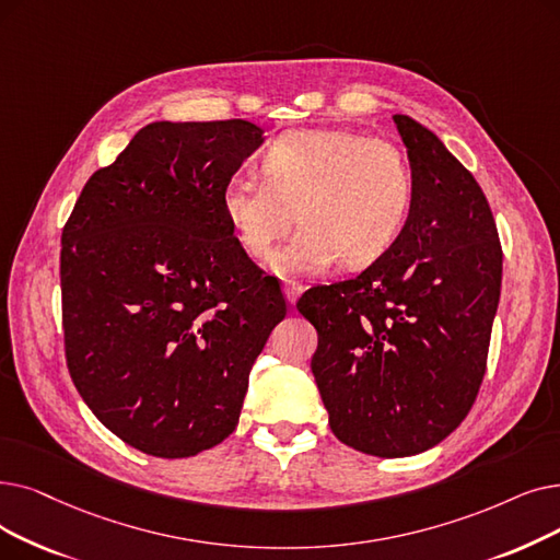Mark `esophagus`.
<instances>
[{
    "instance_id": "1",
    "label": "esophagus",
    "mask_w": 560,
    "mask_h": 560,
    "mask_svg": "<svg viewBox=\"0 0 560 560\" xmlns=\"http://www.w3.org/2000/svg\"><path fill=\"white\" fill-rule=\"evenodd\" d=\"M302 293H304V285L300 281H285L283 283V295H285V302L290 306H295V302L300 300Z\"/></svg>"
}]
</instances>
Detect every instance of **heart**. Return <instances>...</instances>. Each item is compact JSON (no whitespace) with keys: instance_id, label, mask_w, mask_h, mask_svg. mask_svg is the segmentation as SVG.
<instances>
[{"instance_id":"obj_1","label":"heart","mask_w":560,"mask_h":560,"mask_svg":"<svg viewBox=\"0 0 560 560\" xmlns=\"http://www.w3.org/2000/svg\"><path fill=\"white\" fill-rule=\"evenodd\" d=\"M260 168L262 176L237 172L224 183L222 210L252 258L270 254L295 220L304 224L270 258L279 277L318 275L338 258L348 267L375 262L396 245L415 203L405 153L352 130L288 132Z\"/></svg>"}]
</instances>
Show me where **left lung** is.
I'll return each instance as SVG.
<instances>
[{
    "label": "left lung",
    "mask_w": 560,
    "mask_h": 560,
    "mask_svg": "<svg viewBox=\"0 0 560 560\" xmlns=\"http://www.w3.org/2000/svg\"><path fill=\"white\" fill-rule=\"evenodd\" d=\"M394 124L415 176L396 245L350 281L311 288V371L340 442L377 457L423 453L465 421L488 361L501 242L476 178L419 120Z\"/></svg>",
    "instance_id": "8db88e82"
}]
</instances>
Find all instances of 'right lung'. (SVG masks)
Instances as JSON below:
<instances>
[{
  "mask_svg": "<svg viewBox=\"0 0 560 560\" xmlns=\"http://www.w3.org/2000/svg\"><path fill=\"white\" fill-rule=\"evenodd\" d=\"M249 120H155L84 185L61 235L66 361L132 448L189 457L235 430L249 373L285 318L240 247L222 187L258 145Z\"/></svg>",
  "mask_w": 560,
  "mask_h": 560,
  "instance_id": "obj_1",
  "label": "right lung"
}]
</instances>
